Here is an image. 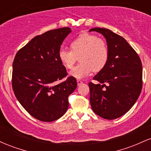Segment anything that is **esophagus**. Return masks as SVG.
Returning a JSON list of instances; mask_svg holds the SVG:
<instances>
[{
    "label": "esophagus",
    "mask_w": 151,
    "mask_h": 151,
    "mask_svg": "<svg viewBox=\"0 0 151 151\" xmlns=\"http://www.w3.org/2000/svg\"><path fill=\"white\" fill-rule=\"evenodd\" d=\"M77 85H78V86H80L81 84H83V82H82V81H81V80H77Z\"/></svg>",
    "instance_id": "34e87169"
}]
</instances>
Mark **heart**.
Instances as JSON below:
<instances>
[{
    "label": "heart",
    "instance_id": "heart-1",
    "mask_svg": "<svg viewBox=\"0 0 151 151\" xmlns=\"http://www.w3.org/2000/svg\"><path fill=\"white\" fill-rule=\"evenodd\" d=\"M70 50L59 51L60 61L71 70L79 58L80 63L70 72V77L77 79L86 78L92 72L101 70L109 60V51L106 42L96 35L82 33L70 44Z\"/></svg>",
    "mask_w": 151,
    "mask_h": 151
}]
</instances>
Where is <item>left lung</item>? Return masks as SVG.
I'll use <instances>...</instances> for the list:
<instances>
[{
    "label": "left lung",
    "instance_id": "obj_1",
    "mask_svg": "<svg viewBox=\"0 0 151 151\" xmlns=\"http://www.w3.org/2000/svg\"><path fill=\"white\" fill-rule=\"evenodd\" d=\"M91 31L105 37L109 51L106 65L93 78L99 83L89 84L91 109L105 119H117L129 111L139 97L143 84L141 59L121 36L101 27Z\"/></svg>",
    "mask_w": 151,
    "mask_h": 151
}]
</instances>
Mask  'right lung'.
I'll return each instance as SVG.
<instances>
[{"mask_svg": "<svg viewBox=\"0 0 151 151\" xmlns=\"http://www.w3.org/2000/svg\"><path fill=\"white\" fill-rule=\"evenodd\" d=\"M71 32L70 27H62L36 36L15 57L12 85L15 97L37 120L51 122L62 117L68 109V96L77 88L72 77L56 84L67 76L58 53Z\"/></svg>", "mask_w": 151, "mask_h": 151, "instance_id": "obj_1", "label": "right lung"}]
</instances>
